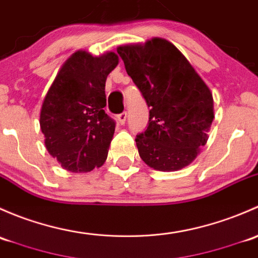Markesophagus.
I'll return each instance as SVG.
<instances>
[{"mask_svg":"<svg viewBox=\"0 0 258 258\" xmlns=\"http://www.w3.org/2000/svg\"><path fill=\"white\" fill-rule=\"evenodd\" d=\"M116 120H118V123L120 124V125H124V123H125V120H126V113H125V111L118 114V115H116Z\"/></svg>","mask_w":258,"mask_h":258,"instance_id":"1","label":"esophagus"}]
</instances>
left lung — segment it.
Wrapping results in <instances>:
<instances>
[{"label": "left lung", "mask_w": 258, "mask_h": 258, "mask_svg": "<svg viewBox=\"0 0 258 258\" xmlns=\"http://www.w3.org/2000/svg\"><path fill=\"white\" fill-rule=\"evenodd\" d=\"M116 52L150 108L148 128L135 139L140 158L159 171L187 166L209 139L215 118L211 90L166 39L119 46Z\"/></svg>", "instance_id": "1"}]
</instances>
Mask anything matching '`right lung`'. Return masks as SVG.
Instances as JSON below:
<instances>
[{"mask_svg": "<svg viewBox=\"0 0 258 258\" xmlns=\"http://www.w3.org/2000/svg\"><path fill=\"white\" fill-rule=\"evenodd\" d=\"M114 52L77 50L63 63L39 114L44 145L63 169L88 172L107 160L115 123L104 111L105 81L118 66Z\"/></svg>", "mask_w": 258, "mask_h": 258, "instance_id": "add662e5", "label": "right lung"}]
</instances>
